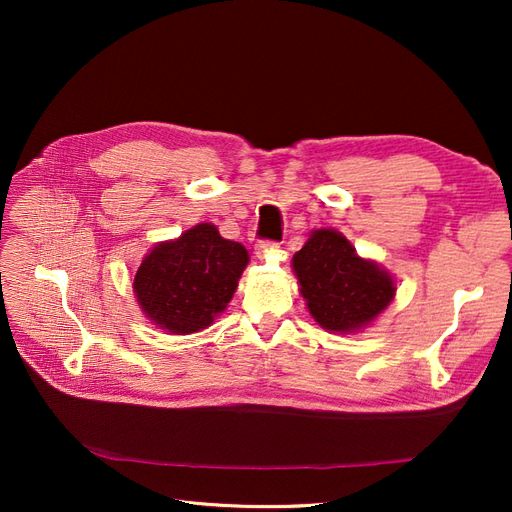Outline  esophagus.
<instances>
[{
  "label": "esophagus",
  "instance_id": "esophagus-1",
  "mask_svg": "<svg viewBox=\"0 0 512 512\" xmlns=\"http://www.w3.org/2000/svg\"><path fill=\"white\" fill-rule=\"evenodd\" d=\"M277 250V243L275 241H258L256 243V254H258V258H265V256H269L271 252H275Z\"/></svg>",
  "mask_w": 512,
  "mask_h": 512
}]
</instances>
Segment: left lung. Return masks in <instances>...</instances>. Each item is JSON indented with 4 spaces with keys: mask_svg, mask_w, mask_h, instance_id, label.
<instances>
[{
    "mask_svg": "<svg viewBox=\"0 0 512 512\" xmlns=\"http://www.w3.org/2000/svg\"><path fill=\"white\" fill-rule=\"evenodd\" d=\"M309 314L322 329L354 333L374 322L395 297L393 275L356 254L333 228L314 230L292 256Z\"/></svg>",
    "mask_w": 512,
    "mask_h": 512,
    "instance_id": "left-lung-1",
    "label": "left lung"
}]
</instances>
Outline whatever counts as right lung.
<instances>
[{
  "label": "right lung",
  "instance_id": "obj_1",
  "mask_svg": "<svg viewBox=\"0 0 512 512\" xmlns=\"http://www.w3.org/2000/svg\"><path fill=\"white\" fill-rule=\"evenodd\" d=\"M247 262L241 243L224 239L213 224H196L149 250L134 275V294L160 329L196 333L224 312Z\"/></svg>",
  "mask_w": 512,
  "mask_h": 512
}]
</instances>
